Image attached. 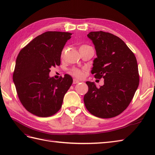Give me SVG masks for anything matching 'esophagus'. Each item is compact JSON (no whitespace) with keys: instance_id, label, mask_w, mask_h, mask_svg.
Listing matches in <instances>:
<instances>
[{"instance_id":"34e87169","label":"esophagus","mask_w":155,"mask_h":155,"mask_svg":"<svg viewBox=\"0 0 155 155\" xmlns=\"http://www.w3.org/2000/svg\"><path fill=\"white\" fill-rule=\"evenodd\" d=\"M80 81L77 80V79H73V84H77V83H79Z\"/></svg>"}]
</instances>
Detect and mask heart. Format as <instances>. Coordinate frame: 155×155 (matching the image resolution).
<instances>
[{
    "mask_svg": "<svg viewBox=\"0 0 155 155\" xmlns=\"http://www.w3.org/2000/svg\"><path fill=\"white\" fill-rule=\"evenodd\" d=\"M85 46H87V45H83V46H81V47H85ZM71 74L74 76V77H76L81 78L83 76L84 71L81 70V69H78V68H74L71 71Z\"/></svg>",
    "mask_w": 155,
    "mask_h": 155,
    "instance_id": "b5f03b06",
    "label": "heart"
}]
</instances>
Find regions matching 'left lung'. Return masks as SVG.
I'll return each mask as SVG.
<instances>
[{"mask_svg": "<svg viewBox=\"0 0 155 155\" xmlns=\"http://www.w3.org/2000/svg\"><path fill=\"white\" fill-rule=\"evenodd\" d=\"M87 37L94 44L97 56L91 73L96 78L103 77L104 84L97 88L93 82H87L85 107L97 117H116L126 109L139 87L136 57L124 42L113 34L91 32Z\"/></svg>", "mask_w": 155, "mask_h": 155, "instance_id": "1", "label": "left lung"}]
</instances>
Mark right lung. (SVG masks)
Instances as JSON below:
<instances>
[{"mask_svg":"<svg viewBox=\"0 0 155 155\" xmlns=\"http://www.w3.org/2000/svg\"><path fill=\"white\" fill-rule=\"evenodd\" d=\"M71 35L67 32H44L23 48L16 58L13 82L22 104L36 116L50 117L60 110L72 83L68 74L58 79L49 76L52 67L60 65L62 51Z\"/></svg>","mask_w":155,"mask_h":155,"instance_id":"right-lung-1","label":"right lung"}]
</instances>
